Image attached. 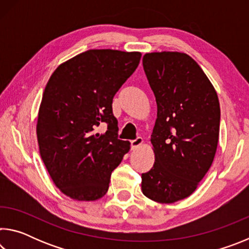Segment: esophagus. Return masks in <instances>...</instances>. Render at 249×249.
<instances>
[{
  "mask_svg": "<svg viewBox=\"0 0 249 249\" xmlns=\"http://www.w3.org/2000/svg\"><path fill=\"white\" fill-rule=\"evenodd\" d=\"M142 137H136L135 138V140H133V141H130V147H132V149H136L137 147H140L142 144Z\"/></svg>",
  "mask_w": 249,
  "mask_h": 249,
  "instance_id": "34e87169",
  "label": "esophagus"
}]
</instances>
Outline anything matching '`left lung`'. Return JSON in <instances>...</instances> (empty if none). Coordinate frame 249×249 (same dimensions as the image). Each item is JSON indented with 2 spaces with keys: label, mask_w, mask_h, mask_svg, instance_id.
Here are the masks:
<instances>
[{
  "label": "left lung",
  "mask_w": 249,
  "mask_h": 249,
  "mask_svg": "<svg viewBox=\"0 0 249 249\" xmlns=\"http://www.w3.org/2000/svg\"><path fill=\"white\" fill-rule=\"evenodd\" d=\"M157 102L151 134L155 163L142 174V191L160 203L192 195L212 165L220 132L215 90L200 66L182 53H151L142 58Z\"/></svg>",
  "instance_id": "left-lung-1"
}]
</instances>
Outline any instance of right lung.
Returning <instances> with one entry per match:
<instances>
[{"instance_id": "obj_1", "label": "right lung", "mask_w": 249, "mask_h": 249, "mask_svg": "<svg viewBox=\"0 0 249 249\" xmlns=\"http://www.w3.org/2000/svg\"><path fill=\"white\" fill-rule=\"evenodd\" d=\"M142 53L91 49L54 70L41 99L37 140L53 183L79 201L107 192L109 177L129 150L119 140L113 98L138 67ZM107 132L96 133L100 124Z\"/></svg>"}]
</instances>
